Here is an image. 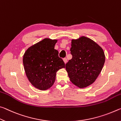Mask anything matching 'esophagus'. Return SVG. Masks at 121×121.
Instances as JSON below:
<instances>
[{
    "label": "esophagus",
    "mask_w": 121,
    "mask_h": 121,
    "mask_svg": "<svg viewBox=\"0 0 121 121\" xmlns=\"http://www.w3.org/2000/svg\"><path fill=\"white\" fill-rule=\"evenodd\" d=\"M63 60H64V62L65 63V64H66V63H67V62H68V59H67L66 58H63Z\"/></svg>",
    "instance_id": "esophagus-1"
}]
</instances>
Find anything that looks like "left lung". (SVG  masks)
I'll return each instance as SVG.
<instances>
[{"label":"left lung","mask_w":121,"mask_h":121,"mask_svg":"<svg viewBox=\"0 0 121 121\" xmlns=\"http://www.w3.org/2000/svg\"><path fill=\"white\" fill-rule=\"evenodd\" d=\"M71 53L72 58L65 65L70 81L79 88L93 84L105 62L102 48L90 39L82 36L72 39Z\"/></svg>","instance_id":"left-lung-1"}]
</instances>
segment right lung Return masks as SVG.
Returning <instances> with one entry per match:
<instances>
[{
    "instance_id": "1",
    "label": "right lung",
    "mask_w": 121,
    "mask_h": 121,
    "mask_svg": "<svg viewBox=\"0 0 121 121\" xmlns=\"http://www.w3.org/2000/svg\"><path fill=\"white\" fill-rule=\"evenodd\" d=\"M57 39H44L29 47L23 57L28 79L35 87L47 90L54 84L56 72L65 68L58 51L55 49Z\"/></svg>"
}]
</instances>
